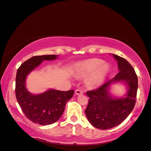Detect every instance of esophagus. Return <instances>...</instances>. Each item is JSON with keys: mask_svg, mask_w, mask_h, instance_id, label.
<instances>
[{"mask_svg": "<svg viewBox=\"0 0 151 151\" xmlns=\"http://www.w3.org/2000/svg\"><path fill=\"white\" fill-rule=\"evenodd\" d=\"M75 92H76V93L77 95H81V94H82V93H83V91H82L81 90H80V89L76 90Z\"/></svg>", "mask_w": 151, "mask_h": 151, "instance_id": "esophagus-1", "label": "esophagus"}]
</instances>
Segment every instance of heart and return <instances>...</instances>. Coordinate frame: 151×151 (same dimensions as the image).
Instances as JSON below:
<instances>
[{
	"instance_id": "heart-1",
	"label": "heart",
	"mask_w": 151,
	"mask_h": 151,
	"mask_svg": "<svg viewBox=\"0 0 151 151\" xmlns=\"http://www.w3.org/2000/svg\"><path fill=\"white\" fill-rule=\"evenodd\" d=\"M109 72V66L99 59H90L79 63L76 73L81 77H88L86 83L90 88H97L101 85Z\"/></svg>"
}]
</instances>
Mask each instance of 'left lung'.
<instances>
[{
  "label": "left lung",
  "mask_w": 151,
  "mask_h": 151,
  "mask_svg": "<svg viewBox=\"0 0 151 151\" xmlns=\"http://www.w3.org/2000/svg\"><path fill=\"white\" fill-rule=\"evenodd\" d=\"M112 55L118 62V74L97 89L86 92L89 100L86 116L91 125L99 129H112L121 124L132 111L136 100L138 81L134 70L126 59ZM120 81L129 87L127 95L124 98H113L108 92L109 85Z\"/></svg>",
  "instance_id": "1"
}]
</instances>
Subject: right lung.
Listing matches in <instances>:
<instances>
[{"instance_id": "obj_1", "label": "right lung", "mask_w": 151, "mask_h": 151, "mask_svg": "<svg viewBox=\"0 0 151 151\" xmlns=\"http://www.w3.org/2000/svg\"><path fill=\"white\" fill-rule=\"evenodd\" d=\"M57 55L32 57L24 62L17 70L15 79L17 100L25 116L35 123L47 125L56 122L64 112L66 102L71 99L74 90L60 91L50 89L34 95L26 88V77L43 61L54 60Z\"/></svg>"}]
</instances>
